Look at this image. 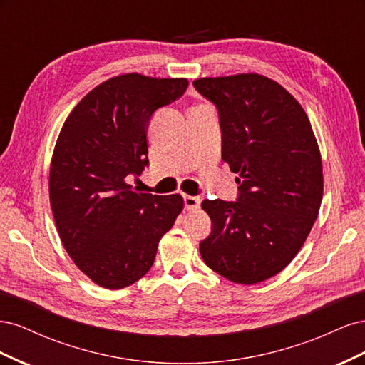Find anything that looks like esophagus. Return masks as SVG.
Here are the masks:
<instances>
[{
	"label": "esophagus",
	"instance_id": "34e87169",
	"mask_svg": "<svg viewBox=\"0 0 365 365\" xmlns=\"http://www.w3.org/2000/svg\"><path fill=\"white\" fill-rule=\"evenodd\" d=\"M201 201H202L201 196H189V195L184 196V205L187 210L197 208L201 205Z\"/></svg>",
	"mask_w": 365,
	"mask_h": 365
}]
</instances>
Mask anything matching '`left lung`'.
I'll return each instance as SVG.
<instances>
[{"mask_svg":"<svg viewBox=\"0 0 365 365\" xmlns=\"http://www.w3.org/2000/svg\"><path fill=\"white\" fill-rule=\"evenodd\" d=\"M222 130V160L237 173L236 202L204 200L212 233L200 245L210 269L239 284L279 274L303 247L323 200V164L297 98L267 76L202 77Z\"/></svg>","mask_w":365,"mask_h":365,"instance_id":"left-lung-1","label":"left lung"}]
</instances>
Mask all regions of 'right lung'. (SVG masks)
<instances>
[{
	"label": "right lung",
	"mask_w": 365,
	"mask_h": 365,
	"mask_svg": "<svg viewBox=\"0 0 365 365\" xmlns=\"http://www.w3.org/2000/svg\"><path fill=\"white\" fill-rule=\"evenodd\" d=\"M187 85L184 77H111L74 106L59 132L48 180L53 217L76 267L102 288L140 280L182 212L181 195L135 193L126 178L149 163L152 114Z\"/></svg>",
	"instance_id": "right-lung-1"
}]
</instances>
